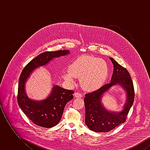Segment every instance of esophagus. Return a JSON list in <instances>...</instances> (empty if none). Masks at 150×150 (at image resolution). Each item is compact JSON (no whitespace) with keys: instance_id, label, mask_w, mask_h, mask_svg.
<instances>
[{"instance_id":"1","label":"esophagus","mask_w":150,"mask_h":150,"mask_svg":"<svg viewBox=\"0 0 150 150\" xmlns=\"http://www.w3.org/2000/svg\"><path fill=\"white\" fill-rule=\"evenodd\" d=\"M74 96L76 98H81V97H83V95L81 94H80V93H78V92L75 93Z\"/></svg>"}]
</instances>
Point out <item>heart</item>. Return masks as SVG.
<instances>
[{
    "label": "heart",
    "instance_id": "b5f03b06",
    "mask_svg": "<svg viewBox=\"0 0 150 150\" xmlns=\"http://www.w3.org/2000/svg\"><path fill=\"white\" fill-rule=\"evenodd\" d=\"M108 74L106 62L98 57L81 56L69 67V72L63 78L71 84H75L74 78H79L81 87L86 91L99 89L106 82Z\"/></svg>",
    "mask_w": 150,
    "mask_h": 150
}]
</instances>
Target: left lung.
<instances>
[{
    "label": "left lung",
    "mask_w": 150,
    "mask_h": 150,
    "mask_svg": "<svg viewBox=\"0 0 150 150\" xmlns=\"http://www.w3.org/2000/svg\"><path fill=\"white\" fill-rule=\"evenodd\" d=\"M110 59L114 65L110 83L96 91L86 94L84 99L86 125L95 132H107L124 122L134 100L133 83L128 71L114 59L111 57ZM115 85L120 86L126 95V103L123 109L117 113L108 110L101 101L103 95Z\"/></svg>",
    "instance_id": "1"
}]
</instances>
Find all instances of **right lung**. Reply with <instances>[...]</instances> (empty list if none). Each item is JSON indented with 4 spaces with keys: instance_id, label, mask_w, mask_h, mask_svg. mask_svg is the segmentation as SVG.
Masks as SVG:
<instances>
[{
    "instance_id": "1",
    "label": "right lung",
    "mask_w": 150,
    "mask_h": 150,
    "mask_svg": "<svg viewBox=\"0 0 150 150\" xmlns=\"http://www.w3.org/2000/svg\"><path fill=\"white\" fill-rule=\"evenodd\" d=\"M70 54L69 50L45 52L32 59L22 70L18 88L17 100L23 112L35 124L43 128H52L59 122L66 103L73 99L74 91L53 85L50 94L44 100H36L28 96L25 86L36 69L45 66L55 58Z\"/></svg>"
}]
</instances>
